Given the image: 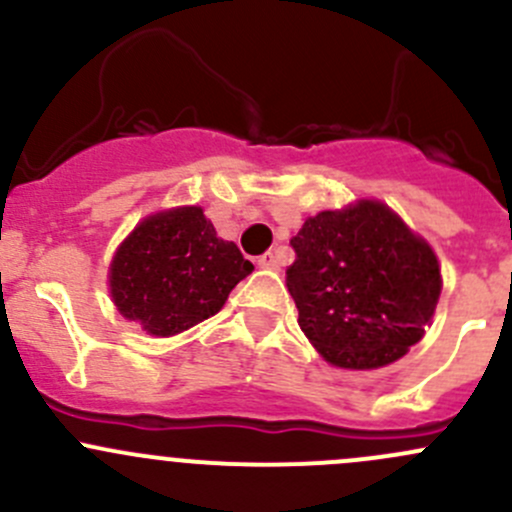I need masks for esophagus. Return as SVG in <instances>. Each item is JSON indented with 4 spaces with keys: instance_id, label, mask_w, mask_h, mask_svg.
I'll use <instances>...</instances> for the list:
<instances>
[{
    "instance_id": "obj_1",
    "label": "esophagus",
    "mask_w": 512,
    "mask_h": 512,
    "mask_svg": "<svg viewBox=\"0 0 512 512\" xmlns=\"http://www.w3.org/2000/svg\"><path fill=\"white\" fill-rule=\"evenodd\" d=\"M257 265L265 267V270H280L282 262H280V257H277V252H265V255L257 260Z\"/></svg>"
}]
</instances>
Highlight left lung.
I'll use <instances>...</instances> for the list:
<instances>
[{"mask_svg": "<svg viewBox=\"0 0 512 512\" xmlns=\"http://www.w3.org/2000/svg\"><path fill=\"white\" fill-rule=\"evenodd\" d=\"M292 247L287 289L324 361L371 371L421 342L441 297V265L396 210L374 198L322 210L304 220Z\"/></svg>", "mask_w": 512, "mask_h": 512, "instance_id": "obj_1", "label": "left lung"}]
</instances>
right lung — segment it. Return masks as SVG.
<instances>
[{
  "instance_id": "1",
  "label": "right lung",
  "mask_w": 512,
  "mask_h": 512,
  "mask_svg": "<svg viewBox=\"0 0 512 512\" xmlns=\"http://www.w3.org/2000/svg\"><path fill=\"white\" fill-rule=\"evenodd\" d=\"M252 270L200 205H178L146 215L123 237L108 265V294L146 334L175 337L218 314Z\"/></svg>"
}]
</instances>
